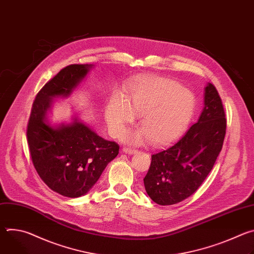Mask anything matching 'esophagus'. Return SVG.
I'll return each mask as SVG.
<instances>
[{
  "label": "esophagus",
  "instance_id": "obj_1",
  "mask_svg": "<svg viewBox=\"0 0 254 254\" xmlns=\"http://www.w3.org/2000/svg\"><path fill=\"white\" fill-rule=\"evenodd\" d=\"M123 152H124L125 154H127V155H132V154H135V153H136L135 150L130 149V148H127V147H125V148L123 149Z\"/></svg>",
  "mask_w": 254,
  "mask_h": 254
}]
</instances>
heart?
Here are the masks:
<instances>
[{
	"label": "heart",
	"instance_id": "1",
	"mask_svg": "<svg viewBox=\"0 0 254 254\" xmlns=\"http://www.w3.org/2000/svg\"><path fill=\"white\" fill-rule=\"evenodd\" d=\"M195 110L194 96L178 82L161 77H146L133 83L127 100L114 97L105 111L113 134L121 135L128 123L138 117L139 128L124 134V141L155 146L173 141L188 127Z\"/></svg>",
	"mask_w": 254,
	"mask_h": 254
}]
</instances>
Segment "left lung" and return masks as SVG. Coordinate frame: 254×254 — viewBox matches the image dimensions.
<instances>
[{"mask_svg":"<svg viewBox=\"0 0 254 254\" xmlns=\"http://www.w3.org/2000/svg\"><path fill=\"white\" fill-rule=\"evenodd\" d=\"M225 132L221 98L215 86L208 83L198 122L177 141L152 155L151 167L143 179L150 198L165 206L190 197L211 172L221 152Z\"/></svg>","mask_w":254,"mask_h":254,"instance_id":"obj_1","label":"left lung"}]
</instances>
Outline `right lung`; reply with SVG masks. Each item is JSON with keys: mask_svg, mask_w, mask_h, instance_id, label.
<instances>
[{"mask_svg": "<svg viewBox=\"0 0 254 254\" xmlns=\"http://www.w3.org/2000/svg\"><path fill=\"white\" fill-rule=\"evenodd\" d=\"M92 66L72 64L60 70L36 95L27 127L36 171L51 190L69 198L85 195L120 150L117 142L102 138L76 117L55 126L47 118L54 98L69 97Z\"/></svg>", "mask_w": 254, "mask_h": 254, "instance_id": "add662e5", "label": "right lung"}]
</instances>
